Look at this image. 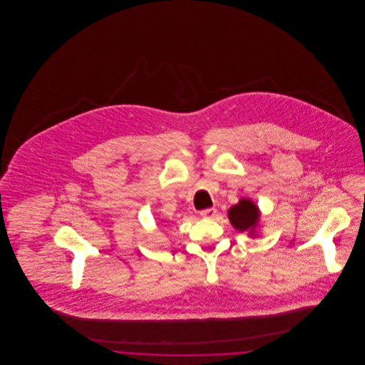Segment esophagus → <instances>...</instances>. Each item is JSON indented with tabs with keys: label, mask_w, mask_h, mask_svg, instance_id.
Wrapping results in <instances>:
<instances>
[{
	"label": "esophagus",
	"mask_w": 365,
	"mask_h": 365,
	"mask_svg": "<svg viewBox=\"0 0 365 365\" xmlns=\"http://www.w3.org/2000/svg\"><path fill=\"white\" fill-rule=\"evenodd\" d=\"M216 208H207L204 209V210H201L200 213H201V216L202 217H208V219H212V217H215V215H216Z\"/></svg>",
	"instance_id": "obj_1"
}]
</instances>
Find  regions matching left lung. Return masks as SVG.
<instances>
[{
  "label": "left lung",
  "mask_w": 365,
  "mask_h": 365,
  "mask_svg": "<svg viewBox=\"0 0 365 365\" xmlns=\"http://www.w3.org/2000/svg\"><path fill=\"white\" fill-rule=\"evenodd\" d=\"M259 216V208L250 200L246 198H242L237 205L231 207L228 210V219L231 225L241 232L250 231L252 235L255 227L257 226Z\"/></svg>",
  "instance_id": "obj_1"
}]
</instances>
